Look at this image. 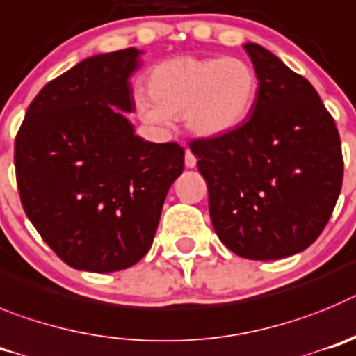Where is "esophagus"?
Here are the masks:
<instances>
[{
	"mask_svg": "<svg viewBox=\"0 0 356 356\" xmlns=\"http://www.w3.org/2000/svg\"><path fill=\"white\" fill-rule=\"evenodd\" d=\"M184 163H186V166H188V168H195V166H197V158H195V154L191 152L190 149H186Z\"/></svg>",
	"mask_w": 356,
	"mask_h": 356,
	"instance_id": "34e87169",
	"label": "esophagus"
}]
</instances>
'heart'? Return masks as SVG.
<instances>
[{
	"mask_svg": "<svg viewBox=\"0 0 356 356\" xmlns=\"http://www.w3.org/2000/svg\"><path fill=\"white\" fill-rule=\"evenodd\" d=\"M147 94L136 110L150 126L182 117L198 138H220L241 127L255 106L259 79L254 67L234 56H175L147 76Z\"/></svg>",
	"mask_w": 356,
	"mask_h": 356,
	"instance_id": "b5f03b06",
	"label": "heart"
}]
</instances>
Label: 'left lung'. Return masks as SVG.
<instances>
[{
  "label": "left lung",
  "instance_id": "obj_1",
  "mask_svg": "<svg viewBox=\"0 0 356 356\" xmlns=\"http://www.w3.org/2000/svg\"><path fill=\"white\" fill-rule=\"evenodd\" d=\"M259 79L252 117L190 149L207 182L218 238L234 254L273 261L309 248L342 186L341 138L319 94L259 44H245Z\"/></svg>",
  "mask_w": 356,
  "mask_h": 356
}]
</instances>
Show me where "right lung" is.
I'll return each instance as SVG.
<instances>
[{
	"mask_svg": "<svg viewBox=\"0 0 356 356\" xmlns=\"http://www.w3.org/2000/svg\"><path fill=\"white\" fill-rule=\"evenodd\" d=\"M142 51L95 54L47 83L15 136L24 213L76 270L111 273L149 252L163 202L184 168L179 143L134 134L129 76Z\"/></svg>",
	"mask_w": 356,
	"mask_h": 356,
	"instance_id": "add662e5",
	"label": "right lung"
}]
</instances>
